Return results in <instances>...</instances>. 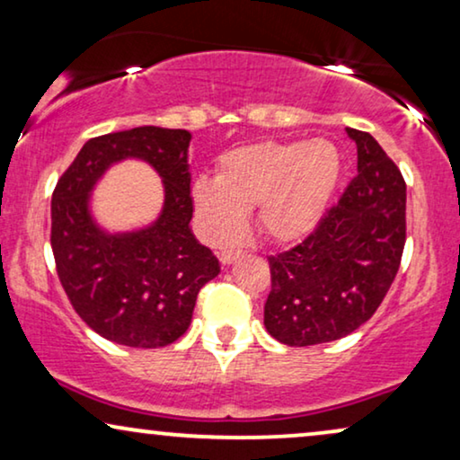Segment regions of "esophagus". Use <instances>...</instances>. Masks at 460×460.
I'll return each mask as SVG.
<instances>
[{
	"label": "esophagus",
	"mask_w": 460,
	"mask_h": 460,
	"mask_svg": "<svg viewBox=\"0 0 460 460\" xmlns=\"http://www.w3.org/2000/svg\"><path fill=\"white\" fill-rule=\"evenodd\" d=\"M241 255H243L241 249H236V251L226 249V251H222V255H219V261H222L224 266H228V263H232L236 260V257H241Z\"/></svg>",
	"instance_id": "obj_1"
}]
</instances>
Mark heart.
Masks as SVG:
<instances>
[{"mask_svg":"<svg viewBox=\"0 0 460 460\" xmlns=\"http://www.w3.org/2000/svg\"><path fill=\"white\" fill-rule=\"evenodd\" d=\"M339 173L341 156L326 140L249 144L219 156L216 181H194V216L213 244L241 238L253 207L263 236L299 241L323 219Z\"/></svg>","mask_w":460,"mask_h":460,"instance_id":"1","label":"heart"}]
</instances>
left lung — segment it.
<instances>
[{
    "instance_id": "obj_1",
    "label": "left lung",
    "mask_w": 460,
    "mask_h": 460,
    "mask_svg": "<svg viewBox=\"0 0 460 460\" xmlns=\"http://www.w3.org/2000/svg\"><path fill=\"white\" fill-rule=\"evenodd\" d=\"M345 131L358 148L356 178L304 243L268 257L272 291L263 324L291 348L337 341L367 323L404 251V178L373 136Z\"/></svg>"
}]
</instances>
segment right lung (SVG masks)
I'll return each instance as SVG.
<instances>
[{
	"label": "right lung",
	"mask_w": 460,
	"mask_h": 460,
	"mask_svg": "<svg viewBox=\"0 0 460 460\" xmlns=\"http://www.w3.org/2000/svg\"><path fill=\"white\" fill-rule=\"evenodd\" d=\"M190 131L144 125L92 137L52 194V251L68 301L100 337L128 348H165L190 326L197 295L219 274L217 257L190 230ZM125 158L164 180V209L150 226L106 233L91 192Z\"/></svg>",
	"instance_id": "right-lung-1"
}]
</instances>
